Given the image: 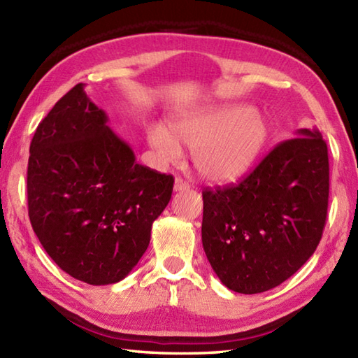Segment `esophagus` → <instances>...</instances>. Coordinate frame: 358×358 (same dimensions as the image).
<instances>
[{
  "label": "esophagus",
  "instance_id": "esophagus-1",
  "mask_svg": "<svg viewBox=\"0 0 358 358\" xmlns=\"http://www.w3.org/2000/svg\"><path fill=\"white\" fill-rule=\"evenodd\" d=\"M186 189H189V185L186 183V181L183 178L177 177L175 178V183H173V191L178 192V191H186Z\"/></svg>",
  "mask_w": 358,
  "mask_h": 358
}]
</instances>
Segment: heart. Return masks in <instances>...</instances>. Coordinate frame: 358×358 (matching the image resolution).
<instances>
[{
	"label": "heart",
	"mask_w": 358,
	"mask_h": 358,
	"mask_svg": "<svg viewBox=\"0 0 358 358\" xmlns=\"http://www.w3.org/2000/svg\"><path fill=\"white\" fill-rule=\"evenodd\" d=\"M171 135L152 126L148 141L166 162L181 155V144L194 150V164L206 180L226 183L240 178L266 146L269 126L264 115L237 103L209 106L175 120Z\"/></svg>",
	"instance_id": "b5f03b06"
}]
</instances>
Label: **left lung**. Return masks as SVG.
Here are the masks:
<instances>
[{"mask_svg": "<svg viewBox=\"0 0 358 358\" xmlns=\"http://www.w3.org/2000/svg\"><path fill=\"white\" fill-rule=\"evenodd\" d=\"M328 146L317 129L277 144L238 185L203 191L201 240L231 291L260 294L305 264L328 215Z\"/></svg>", "mask_w": 358, "mask_h": 358, "instance_id": "obj_1", "label": "left lung"}]
</instances>
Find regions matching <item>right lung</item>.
Listing matches in <instances>:
<instances>
[{"instance_id": "add662e5", "label": "right lung", "mask_w": 358, "mask_h": 358, "mask_svg": "<svg viewBox=\"0 0 358 358\" xmlns=\"http://www.w3.org/2000/svg\"><path fill=\"white\" fill-rule=\"evenodd\" d=\"M106 123L80 83L38 124L27 166L38 240L64 272L94 286L132 271L173 189L172 175L136 163Z\"/></svg>"}]
</instances>
